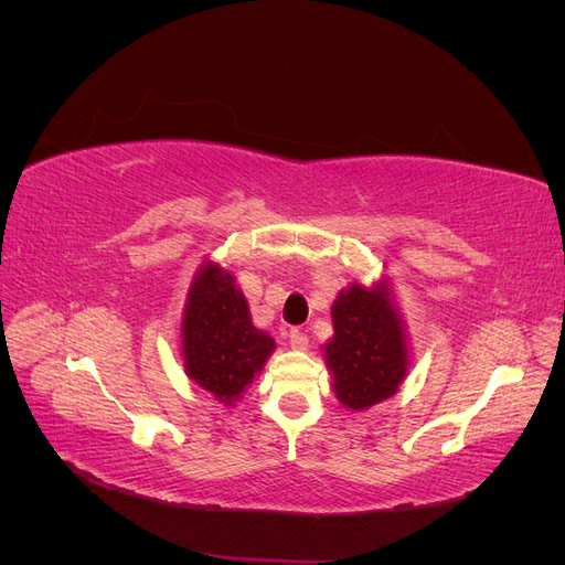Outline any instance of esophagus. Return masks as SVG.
Instances as JSON below:
<instances>
[{
    "instance_id": "1",
    "label": "esophagus",
    "mask_w": 565,
    "mask_h": 565,
    "mask_svg": "<svg viewBox=\"0 0 565 565\" xmlns=\"http://www.w3.org/2000/svg\"><path fill=\"white\" fill-rule=\"evenodd\" d=\"M287 339H289V344H292V349H297V351H303L306 347H309V337H306L301 330H289Z\"/></svg>"
}]
</instances>
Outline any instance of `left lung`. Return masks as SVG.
<instances>
[{"label": "left lung", "instance_id": "obj_1", "mask_svg": "<svg viewBox=\"0 0 565 565\" xmlns=\"http://www.w3.org/2000/svg\"><path fill=\"white\" fill-rule=\"evenodd\" d=\"M334 337L324 344L339 403L367 409L398 391L407 374V341L388 282L349 285L332 303Z\"/></svg>", "mask_w": 565, "mask_h": 565}]
</instances>
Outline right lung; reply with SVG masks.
I'll return each mask as SVG.
<instances>
[{
	"mask_svg": "<svg viewBox=\"0 0 565 565\" xmlns=\"http://www.w3.org/2000/svg\"><path fill=\"white\" fill-rule=\"evenodd\" d=\"M276 349L256 330L235 278L214 262L202 264L188 289L181 320L185 374L216 401L233 405Z\"/></svg>",
	"mask_w": 565,
	"mask_h": 565,
	"instance_id": "obj_1",
	"label": "right lung"
}]
</instances>
